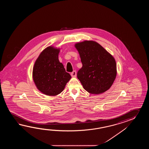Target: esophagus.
I'll return each instance as SVG.
<instances>
[{
  "label": "esophagus",
  "instance_id": "1",
  "mask_svg": "<svg viewBox=\"0 0 149 149\" xmlns=\"http://www.w3.org/2000/svg\"><path fill=\"white\" fill-rule=\"evenodd\" d=\"M76 75H77V73H76V71H73L71 73V76H72V77H76Z\"/></svg>",
  "mask_w": 149,
  "mask_h": 149
}]
</instances>
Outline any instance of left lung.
Listing matches in <instances>:
<instances>
[{"instance_id":"left-lung-1","label":"left lung","mask_w":149,"mask_h":149,"mask_svg":"<svg viewBox=\"0 0 149 149\" xmlns=\"http://www.w3.org/2000/svg\"><path fill=\"white\" fill-rule=\"evenodd\" d=\"M74 46L82 64L77 78L84 88L92 94L108 91L117 76L114 57L96 41L85 40L76 43Z\"/></svg>"}]
</instances>
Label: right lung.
Returning a JSON list of instances; mask_svg holds the SVG:
<instances>
[{
	"mask_svg": "<svg viewBox=\"0 0 149 149\" xmlns=\"http://www.w3.org/2000/svg\"><path fill=\"white\" fill-rule=\"evenodd\" d=\"M60 49L49 46L35 62L32 78L38 90L45 95L56 96L64 90L71 77L58 60Z\"/></svg>",
	"mask_w": 149,
	"mask_h": 149,
	"instance_id": "1",
	"label": "right lung"
}]
</instances>
